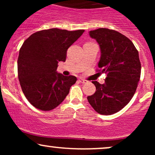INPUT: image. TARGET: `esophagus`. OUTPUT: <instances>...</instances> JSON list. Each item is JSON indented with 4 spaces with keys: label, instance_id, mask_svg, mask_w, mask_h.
I'll use <instances>...</instances> for the list:
<instances>
[{
    "label": "esophagus",
    "instance_id": "obj_1",
    "mask_svg": "<svg viewBox=\"0 0 155 155\" xmlns=\"http://www.w3.org/2000/svg\"><path fill=\"white\" fill-rule=\"evenodd\" d=\"M79 82H81L82 84H85V83L87 82V80H85L84 79H82V78H80V79H79Z\"/></svg>",
    "mask_w": 155,
    "mask_h": 155
}]
</instances>
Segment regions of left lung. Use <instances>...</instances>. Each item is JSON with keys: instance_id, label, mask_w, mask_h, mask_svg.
<instances>
[{"instance_id": "8db88e82", "label": "left lung", "mask_w": 155, "mask_h": 155, "mask_svg": "<svg viewBox=\"0 0 155 155\" xmlns=\"http://www.w3.org/2000/svg\"><path fill=\"white\" fill-rule=\"evenodd\" d=\"M89 35L100 46L98 68L105 83L92 81L96 91L87 100L97 113L111 115L122 109L136 92L140 76L138 51L128 38L116 31L98 28Z\"/></svg>"}]
</instances>
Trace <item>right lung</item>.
Listing matches in <instances>:
<instances>
[{"label": "right lung", "instance_id": "right-lung-1", "mask_svg": "<svg viewBox=\"0 0 155 155\" xmlns=\"http://www.w3.org/2000/svg\"><path fill=\"white\" fill-rule=\"evenodd\" d=\"M84 32L51 28L34 33L24 41L17 60L18 78L23 93L34 107L50 111L69 93L77 79L58 73V64L65 61L68 49Z\"/></svg>", "mask_w": 155, "mask_h": 155}]
</instances>
